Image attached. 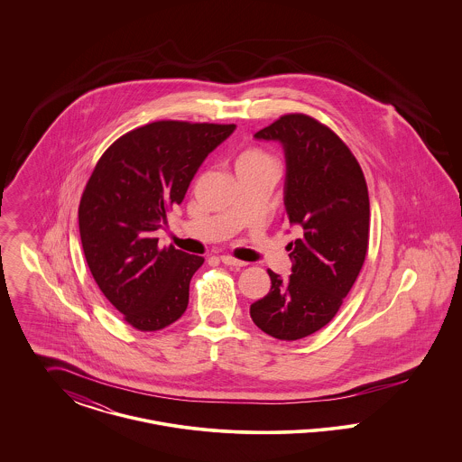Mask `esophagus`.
<instances>
[{"mask_svg": "<svg viewBox=\"0 0 462 462\" xmlns=\"http://www.w3.org/2000/svg\"><path fill=\"white\" fill-rule=\"evenodd\" d=\"M221 263L228 264V266H237V268H241V266H245V262H241V260H236V258H232V256H226V254H223L220 256Z\"/></svg>", "mask_w": 462, "mask_h": 462, "instance_id": "esophagus-1", "label": "esophagus"}]
</instances>
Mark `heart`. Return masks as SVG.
I'll list each match as a JSON object with an SVG mask.
<instances>
[{"instance_id":"obj_1","label":"heart","mask_w":462,"mask_h":462,"mask_svg":"<svg viewBox=\"0 0 462 462\" xmlns=\"http://www.w3.org/2000/svg\"><path fill=\"white\" fill-rule=\"evenodd\" d=\"M263 166H275L273 159L266 154L258 147H251L242 151L241 154L236 159V170L244 171V170H254V168H263Z\"/></svg>"}]
</instances>
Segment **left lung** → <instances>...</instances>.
<instances>
[{
    "mask_svg": "<svg viewBox=\"0 0 462 462\" xmlns=\"http://www.w3.org/2000/svg\"><path fill=\"white\" fill-rule=\"evenodd\" d=\"M254 138L282 145L286 218L301 236L287 244L291 275L268 270L270 292L249 313L266 334L296 341L329 324L360 273L369 244L367 183L341 138L310 116H282Z\"/></svg>",
    "mask_w": 462,
    "mask_h": 462,
    "instance_id": "8db88e82",
    "label": "left lung"
}]
</instances>
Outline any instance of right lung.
<instances>
[{"instance_id":"right-lung-1","label":"right lung","mask_w":462,"mask_h":462,"mask_svg":"<svg viewBox=\"0 0 462 462\" xmlns=\"http://www.w3.org/2000/svg\"><path fill=\"white\" fill-rule=\"evenodd\" d=\"M236 125L157 121L116 140L97 162L79 202L85 258L104 296L138 330H159L189 305V286L204 258L155 232L181 204L204 159Z\"/></svg>"}]
</instances>
